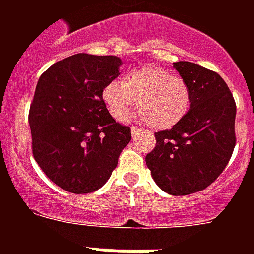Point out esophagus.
Masks as SVG:
<instances>
[{
    "mask_svg": "<svg viewBox=\"0 0 254 254\" xmlns=\"http://www.w3.org/2000/svg\"><path fill=\"white\" fill-rule=\"evenodd\" d=\"M139 133H142V129H139V127H131V135H133V137H137Z\"/></svg>",
    "mask_w": 254,
    "mask_h": 254,
    "instance_id": "obj_1",
    "label": "esophagus"
}]
</instances>
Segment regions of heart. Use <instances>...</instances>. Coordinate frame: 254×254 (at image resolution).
Returning <instances> with one entry per match:
<instances>
[{
	"label": "heart",
	"mask_w": 254,
	"mask_h": 254,
	"mask_svg": "<svg viewBox=\"0 0 254 254\" xmlns=\"http://www.w3.org/2000/svg\"><path fill=\"white\" fill-rule=\"evenodd\" d=\"M101 97L113 119L125 121L137 105L149 127L166 130L175 127L189 112L190 89L183 79L157 65H143L125 73L121 84L111 81Z\"/></svg>",
	"instance_id": "obj_1"
}]
</instances>
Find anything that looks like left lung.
<instances>
[{
	"label": "left lung",
	"instance_id": "1",
	"mask_svg": "<svg viewBox=\"0 0 254 254\" xmlns=\"http://www.w3.org/2000/svg\"><path fill=\"white\" fill-rule=\"evenodd\" d=\"M174 68L190 89V109L170 130L155 133L146 165L159 189L182 196L208 187L229 162L236 104L219 73L191 62H177Z\"/></svg>",
	"mask_w": 254,
	"mask_h": 254
}]
</instances>
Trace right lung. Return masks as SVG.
<instances>
[{"instance_id": "add662e5", "label": "right lung", "mask_w": 254, "mask_h": 254, "mask_svg": "<svg viewBox=\"0 0 254 254\" xmlns=\"http://www.w3.org/2000/svg\"><path fill=\"white\" fill-rule=\"evenodd\" d=\"M121 59L75 54L42 73L30 107L33 154L43 173L72 193L99 190L130 142L101 97L119 76Z\"/></svg>"}]
</instances>
